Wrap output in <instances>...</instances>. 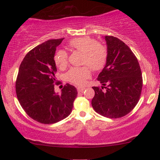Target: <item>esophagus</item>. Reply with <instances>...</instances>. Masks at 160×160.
<instances>
[{"label": "esophagus", "mask_w": 160, "mask_h": 160, "mask_svg": "<svg viewBox=\"0 0 160 160\" xmlns=\"http://www.w3.org/2000/svg\"><path fill=\"white\" fill-rule=\"evenodd\" d=\"M85 88H84V87H78L77 88V91L78 92H82L84 91Z\"/></svg>", "instance_id": "obj_1"}]
</instances>
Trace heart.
Segmentation results:
<instances>
[{"instance_id": "heart-1", "label": "heart", "mask_w": 160, "mask_h": 160, "mask_svg": "<svg viewBox=\"0 0 160 160\" xmlns=\"http://www.w3.org/2000/svg\"><path fill=\"white\" fill-rule=\"evenodd\" d=\"M68 47L73 51L82 53V65L80 68H72L65 75L66 79L77 86H83L91 76V69L100 71L106 65L108 51L102 43L96 41L95 38L89 36L79 37L71 40ZM54 62L60 69H64L68 62V55L64 50H60L54 56Z\"/></svg>"}]
</instances>
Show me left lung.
I'll return each mask as SVG.
<instances>
[{
	"mask_svg": "<svg viewBox=\"0 0 160 160\" xmlns=\"http://www.w3.org/2000/svg\"><path fill=\"white\" fill-rule=\"evenodd\" d=\"M105 39L108 58L98 77L102 87H92V106L99 114L117 119L130 113L138 102L143 78L138 59L128 46L111 36Z\"/></svg>",
	"mask_w": 160,
	"mask_h": 160,
	"instance_id": "left-lung-1",
	"label": "left lung"
}]
</instances>
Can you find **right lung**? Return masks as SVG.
Wrapping results in <instances>:
<instances>
[{
    "label": "right lung",
    "instance_id": "1",
    "mask_svg": "<svg viewBox=\"0 0 160 160\" xmlns=\"http://www.w3.org/2000/svg\"><path fill=\"white\" fill-rule=\"evenodd\" d=\"M63 39H52L30 50L22 61L17 77L16 94L22 108L42 124H54L66 118L78 94L70 84L65 85L60 94L54 92V85L60 82L55 78L54 58Z\"/></svg>",
    "mask_w": 160,
    "mask_h": 160
}]
</instances>
